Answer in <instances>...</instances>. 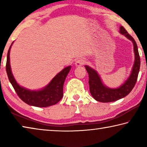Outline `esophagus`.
<instances>
[{"mask_svg":"<svg viewBox=\"0 0 147 147\" xmlns=\"http://www.w3.org/2000/svg\"><path fill=\"white\" fill-rule=\"evenodd\" d=\"M86 63V61L85 59H78L75 61V65L76 67H80L82 65H83L84 64H85Z\"/></svg>","mask_w":147,"mask_h":147,"instance_id":"34e87169","label":"esophagus"}]
</instances>
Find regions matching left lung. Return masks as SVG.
I'll return each mask as SVG.
<instances>
[{
	"mask_svg": "<svg viewBox=\"0 0 147 147\" xmlns=\"http://www.w3.org/2000/svg\"><path fill=\"white\" fill-rule=\"evenodd\" d=\"M120 33L124 35L128 39L132 41L134 55H135V61H134L131 74L124 84H122L118 88L113 89L108 88L104 85L97 72L90 67L88 65L85 66L89 74V85L91 94L96 100L101 102H114L128 95L135 86L137 79H138L141 61L136 42L132 37L128 33L126 29L122 26L120 27Z\"/></svg>",
	"mask_w": 147,
	"mask_h": 147,
	"instance_id": "left-lung-1",
	"label": "left lung"
}]
</instances>
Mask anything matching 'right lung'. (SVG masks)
Returning a JSON list of instances; mask_svg holds the SVG:
<instances>
[{"mask_svg": "<svg viewBox=\"0 0 147 147\" xmlns=\"http://www.w3.org/2000/svg\"><path fill=\"white\" fill-rule=\"evenodd\" d=\"M13 43L9 47L8 52L6 69L9 80L19 97L28 105L41 107V108H45L58 103L63 97L64 82L71 70V66L67 67L58 74H57L51 81V82L44 88L37 91L30 90L20 86L11 73L10 63H9L10 62L9 53Z\"/></svg>", "mask_w": 147, "mask_h": 147, "instance_id": "add662e5", "label": "right lung"}]
</instances>
